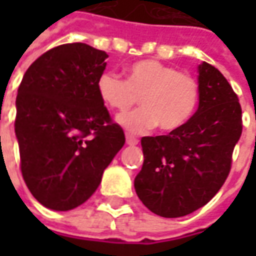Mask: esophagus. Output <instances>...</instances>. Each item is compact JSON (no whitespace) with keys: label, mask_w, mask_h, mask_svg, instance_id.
Returning <instances> with one entry per match:
<instances>
[{"label":"esophagus","mask_w":256,"mask_h":256,"mask_svg":"<svg viewBox=\"0 0 256 256\" xmlns=\"http://www.w3.org/2000/svg\"><path fill=\"white\" fill-rule=\"evenodd\" d=\"M126 144H128V145H136V144H138V140H136L135 136L128 134V135H126Z\"/></svg>","instance_id":"obj_1"}]
</instances>
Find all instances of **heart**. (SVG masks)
<instances>
[{"label": "heart", "mask_w": 256, "mask_h": 256, "mask_svg": "<svg viewBox=\"0 0 256 256\" xmlns=\"http://www.w3.org/2000/svg\"><path fill=\"white\" fill-rule=\"evenodd\" d=\"M96 91L101 101L116 111L131 108L138 100L142 102L141 108L116 116L130 132H144L156 125L164 131L178 130L190 121L200 100V88L191 75L155 60L130 65L126 80L105 71L96 81Z\"/></svg>", "instance_id": "heart-1"}]
</instances>
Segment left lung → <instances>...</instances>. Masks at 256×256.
<instances>
[{"label": "left lung", "mask_w": 256, "mask_h": 256, "mask_svg": "<svg viewBox=\"0 0 256 256\" xmlns=\"http://www.w3.org/2000/svg\"><path fill=\"white\" fill-rule=\"evenodd\" d=\"M196 112L168 135L144 136V164L135 176L138 198L154 214L180 218L221 190L242 134V110L226 78L211 64L198 66Z\"/></svg>", "instance_id": "left-lung-1"}]
</instances>
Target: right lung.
I'll return each mask as SVG.
<instances>
[{
  "label": "right lung",
  "instance_id": "obj_1",
  "mask_svg": "<svg viewBox=\"0 0 256 256\" xmlns=\"http://www.w3.org/2000/svg\"><path fill=\"white\" fill-rule=\"evenodd\" d=\"M106 58L82 42L60 45L35 60L20 84L15 135L21 172L35 200L50 210L84 204L125 144L96 91Z\"/></svg>",
  "mask_w": 256,
  "mask_h": 256
}]
</instances>
